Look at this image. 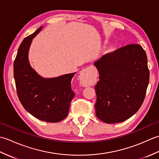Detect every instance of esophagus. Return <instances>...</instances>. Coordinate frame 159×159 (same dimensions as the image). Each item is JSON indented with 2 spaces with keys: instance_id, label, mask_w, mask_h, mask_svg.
I'll list each match as a JSON object with an SVG mask.
<instances>
[{
  "instance_id": "1",
  "label": "esophagus",
  "mask_w": 159,
  "mask_h": 159,
  "mask_svg": "<svg viewBox=\"0 0 159 159\" xmlns=\"http://www.w3.org/2000/svg\"><path fill=\"white\" fill-rule=\"evenodd\" d=\"M89 68L90 67H87V68L83 70L80 74V83L84 87L90 86L93 81V75L89 72Z\"/></svg>"
}]
</instances>
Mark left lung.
<instances>
[{
  "instance_id": "8db88e82",
  "label": "left lung",
  "mask_w": 159,
  "mask_h": 159,
  "mask_svg": "<svg viewBox=\"0 0 159 159\" xmlns=\"http://www.w3.org/2000/svg\"><path fill=\"white\" fill-rule=\"evenodd\" d=\"M99 72L95 85L96 115L107 124L119 123L139 109L146 94L150 72L146 53L139 44H128L94 62Z\"/></svg>"
}]
</instances>
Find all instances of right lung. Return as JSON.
<instances>
[{"instance_id": "right-lung-1", "label": "right lung", "mask_w": 159, "mask_h": 159, "mask_svg": "<svg viewBox=\"0 0 159 159\" xmlns=\"http://www.w3.org/2000/svg\"><path fill=\"white\" fill-rule=\"evenodd\" d=\"M42 26L26 37L20 44L13 63V76L18 98L23 107L38 119L58 122L67 117L74 97L71 80L76 72L44 79L33 70L29 61L33 39Z\"/></svg>"}]
</instances>
